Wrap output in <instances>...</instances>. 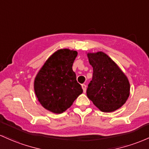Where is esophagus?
<instances>
[{
  "instance_id": "1",
  "label": "esophagus",
  "mask_w": 149,
  "mask_h": 149,
  "mask_svg": "<svg viewBox=\"0 0 149 149\" xmlns=\"http://www.w3.org/2000/svg\"><path fill=\"white\" fill-rule=\"evenodd\" d=\"M81 87H82L83 90V93H86V85L82 84L81 85Z\"/></svg>"
}]
</instances>
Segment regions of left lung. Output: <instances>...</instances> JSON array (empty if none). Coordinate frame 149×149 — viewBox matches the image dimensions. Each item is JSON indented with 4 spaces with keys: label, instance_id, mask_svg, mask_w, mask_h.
<instances>
[{
    "label": "left lung",
    "instance_id": "left-lung-1",
    "mask_svg": "<svg viewBox=\"0 0 149 149\" xmlns=\"http://www.w3.org/2000/svg\"><path fill=\"white\" fill-rule=\"evenodd\" d=\"M93 68L88 86V97L102 112H110L122 107L130 95L128 79L117 65L102 52L88 54Z\"/></svg>",
    "mask_w": 149,
    "mask_h": 149
}]
</instances>
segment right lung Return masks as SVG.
I'll return each instance as SVG.
<instances>
[{
	"label": "right lung",
	"instance_id": "add662e5",
	"mask_svg": "<svg viewBox=\"0 0 149 149\" xmlns=\"http://www.w3.org/2000/svg\"><path fill=\"white\" fill-rule=\"evenodd\" d=\"M77 54L76 51L58 50L47 59L36 76L35 91L38 100L54 113H62L69 108L83 93L72 69Z\"/></svg>",
	"mask_w": 149,
	"mask_h": 149
}]
</instances>
